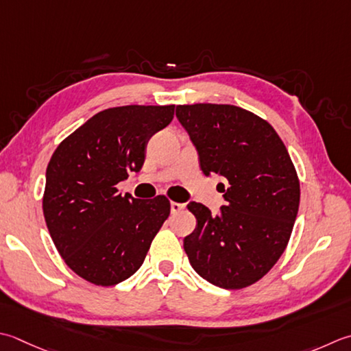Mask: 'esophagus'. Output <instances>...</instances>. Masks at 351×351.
Returning a JSON list of instances; mask_svg holds the SVG:
<instances>
[{
	"mask_svg": "<svg viewBox=\"0 0 351 351\" xmlns=\"http://www.w3.org/2000/svg\"><path fill=\"white\" fill-rule=\"evenodd\" d=\"M185 208V204L181 202H170V210H171V215H176V213H180Z\"/></svg>",
	"mask_w": 351,
	"mask_h": 351,
	"instance_id": "1",
	"label": "esophagus"
}]
</instances>
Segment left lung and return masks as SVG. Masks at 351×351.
<instances>
[{
    "label": "left lung",
    "instance_id": "8db88e82",
    "mask_svg": "<svg viewBox=\"0 0 351 351\" xmlns=\"http://www.w3.org/2000/svg\"><path fill=\"white\" fill-rule=\"evenodd\" d=\"M176 117L204 173L230 184L217 216L187 205L197 222L184 239L190 265L223 289L251 286L278 262L297 219L300 180L289 152L269 123L243 108L195 103L176 106Z\"/></svg>",
    "mask_w": 351,
    "mask_h": 351
}]
</instances>
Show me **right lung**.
<instances>
[{
	"label": "right lung",
	"mask_w": 351,
	"mask_h": 351,
	"mask_svg": "<svg viewBox=\"0 0 351 351\" xmlns=\"http://www.w3.org/2000/svg\"><path fill=\"white\" fill-rule=\"evenodd\" d=\"M175 105L100 111L54 150L43 210L60 257L95 286H114L140 269L170 215L164 195L121 196L117 184L140 171L150 136L173 120Z\"/></svg>",
	"instance_id": "add662e5"
}]
</instances>
